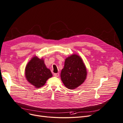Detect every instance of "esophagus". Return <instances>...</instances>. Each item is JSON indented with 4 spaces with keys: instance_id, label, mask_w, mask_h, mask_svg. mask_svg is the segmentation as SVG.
Wrapping results in <instances>:
<instances>
[{
    "instance_id": "34e87169",
    "label": "esophagus",
    "mask_w": 123,
    "mask_h": 123,
    "mask_svg": "<svg viewBox=\"0 0 123 123\" xmlns=\"http://www.w3.org/2000/svg\"><path fill=\"white\" fill-rule=\"evenodd\" d=\"M54 76L56 77H58L59 76V73H55L54 74Z\"/></svg>"
}]
</instances>
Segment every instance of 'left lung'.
<instances>
[{
  "mask_svg": "<svg viewBox=\"0 0 123 123\" xmlns=\"http://www.w3.org/2000/svg\"><path fill=\"white\" fill-rule=\"evenodd\" d=\"M87 75L85 65L80 57L73 54L65 60L61 73L62 82L69 89H75L82 84Z\"/></svg>",
  "mask_w": 123,
  "mask_h": 123,
  "instance_id": "8db88e82",
  "label": "left lung"
}]
</instances>
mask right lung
Returning <instances> with one entry per match:
<instances>
[{
	"mask_svg": "<svg viewBox=\"0 0 123 123\" xmlns=\"http://www.w3.org/2000/svg\"><path fill=\"white\" fill-rule=\"evenodd\" d=\"M25 76L30 83L39 88L44 85L52 74L50 70L46 68L43 59L35 56L28 63L25 69Z\"/></svg>",
	"mask_w": 123,
	"mask_h": 123,
	"instance_id": "obj_1",
	"label": "right lung"
}]
</instances>
